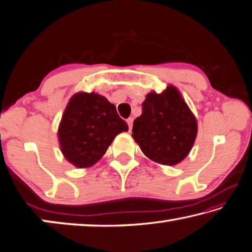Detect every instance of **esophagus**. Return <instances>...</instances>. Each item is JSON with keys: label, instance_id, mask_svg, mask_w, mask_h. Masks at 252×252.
I'll return each instance as SVG.
<instances>
[{"label": "esophagus", "instance_id": "esophagus-1", "mask_svg": "<svg viewBox=\"0 0 252 252\" xmlns=\"http://www.w3.org/2000/svg\"><path fill=\"white\" fill-rule=\"evenodd\" d=\"M133 122H134V119H133V117H129L128 119H127V124H128L129 130H131V127H133Z\"/></svg>", "mask_w": 252, "mask_h": 252}]
</instances>
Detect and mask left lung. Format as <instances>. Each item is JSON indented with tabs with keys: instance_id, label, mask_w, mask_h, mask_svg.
I'll use <instances>...</instances> for the list:
<instances>
[{
	"instance_id": "8db88e82",
	"label": "left lung",
	"mask_w": 252,
	"mask_h": 252,
	"mask_svg": "<svg viewBox=\"0 0 252 252\" xmlns=\"http://www.w3.org/2000/svg\"><path fill=\"white\" fill-rule=\"evenodd\" d=\"M142 115L134 121L131 137L146 158L173 166L191 152L197 122L175 86L160 94L151 92L143 101Z\"/></svg>"
}]
</instances>
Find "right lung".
I'll return each instance as SVG.
<instances>
[{
    "label": "right lung",
    "mask_w": 252,
    "mask_h": 252,
    "mask_svg": "<svg viewBox=\"0 0 252 252\" xmlns=\"http://www.w3.org/2000/svg\"><path fill=\"white\" fill-rule=\"evenodd\" d=\"M127 130V123L108 99L79 92L68 101L57 135L64 158L78 168H87L105 155L118 134Z\"/></svg>",
    "instance_id": "obj_1"
}]
</instances>
